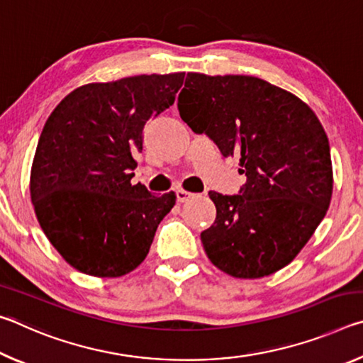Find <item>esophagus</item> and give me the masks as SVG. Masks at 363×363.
I'll return each instance as SVG.
<instances>
[{
  "mask_svg": "<svg viewBox=\"0 0 363 363\" xmlns=\"http://www.w3.org/2000/svg\"><path fill=\"white\" fill-rule=\"evenodd\" d=\"M190 196H192V194L187 192V190H182V189L176 190V199H177V201H179V203H184V201H187Z\"/></svg>",
  "mask_w": 363,
  "mask_h": 363,
  "instance_id": "esophagus-1",
  "label": "esophagus"
}]
</instances>
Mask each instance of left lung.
I'll return each instance as SVG.
<instances>
[{"mask_svg":"<svg viewBox=\"0 0 363 363\" xmlns=\"http://www.w3.org/2000/svg\"><path fill=\"white\" fill-rule=\"evenodd\" d=\"M181 118L237 157L238 195L210 192L214 224L201 232L210 261L237 279H261L290 264L327 214L333 168L317 115L288 91L247 75L187 73Z\"/></svg>","mask_w":363,"mask_h":363,"instance_id":"8db88e82","label":"left lung"}]
</instances>
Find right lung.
Here are the masks:
<instances>
[{
  "label": "right lung",
  "mask_w": 363,
  "mask_h": 363,
  "mask_svg": "<svg viewBox=\"0 0 363 363\" xmlns=\"http://www.w3.org/2000/svg\"><path fill=\"white\" fill-rule=\"evenodd\" d=\"M186 73L79 86L49 115L30 173L43 232L72 267L121 277L145 259L174 192L133 186L145 123L173 106Z\"/></svg>",
  "instance_id": "right-lung-1"
}]
</instances>
